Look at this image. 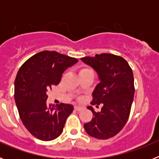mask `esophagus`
<instances>
[{"label": "esophagus", "instance_id": "1", "mask_svg": "<svg viewBox=\"0 0 159 159\" xmlns=\"http://www.w3.org/2000/svg\"><path fill=\"white\" fill-rule=\"evenodd\" d=\"M83 108L81 107H79V106H75V110L77 111H80L82 110Z\"/></svg>", "mask_w": 159, "mask_h": 159}]
</instances>
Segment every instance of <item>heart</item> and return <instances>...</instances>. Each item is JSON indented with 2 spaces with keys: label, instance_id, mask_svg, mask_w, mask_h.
<instances>
[{
  "label": "heart",
  "instance_id": "b5f03b06",
  "mask_svg": "<svg viewBox=\"0 0 159 159\" xmlns=\"http://www.w3.org/2000/svg\"><path fill=\"white\" fill-rule=\"evenodd\" d=\"M91 71V70L88 69V68H83V69L80 70V72H84V71Z\"/></svg>",
  "mask_w": 159,
  "mask_h": 159
}]
</instances>
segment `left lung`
Instances as JSON below:
<instances>
[{"label": "left lung", "instance_id": "left-lung-1", "mask_svg": "<svg viewBox=\"0 0 159 159\" xmlns=\"http://www.w3.org/2000/svg\"><path fill=\"white\" fill-rule=\"evenodd\" d=\"M81 60L96 71L99 83L95 86L92 105L102 104L100 112L88 107L94 118L84 127L92 137L107 139L116 135L127 123L134 99L133 71L127 60L114 54L102 53Z\"/></svg>", "mask_w": 159, "mask_h": 159}]
</instances>
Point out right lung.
I'll use <instances>...</instances> for the list:
<instances>
[{
	"label": "right lung",
	"instance_id": "1",
	"mask_svg": "<svg viewBox=\"0 0 159 159\" xmlns=\"http://www.w3.org/2000/svg\"><path fill=\"white\" fill-rule=\"evenodd\" d=\"M77 62V59L57 52L43 51L32 56L18 71L14 83L16 107L25 127L38 139L51 141L62 133L73 106L48 104L47 92Z\"/></svg>",
	"mask_w": 159,
	"mask_h": 159
}]
</instances>
